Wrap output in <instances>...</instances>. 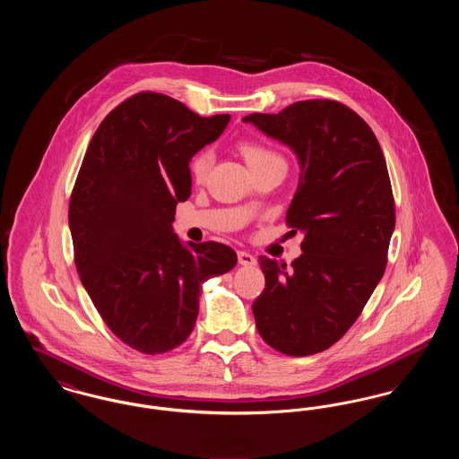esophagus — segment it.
<instances>
[{
  "mask_svg": "<svg viewBox=\"0 0 459 459\" xmlns=\"http://www.w3.org/2000/svg\"><path fill=\"white\" fill-rule=\"evenodd\" d=\"M238 260H239V264H242V266L256 264V258L251 253H246V251H239L238 253Z\"/></svg>",
  "mask_w": 459,
  "mask_h": 459,
  "instance_id": "esophagus-1",
  "label": "esophagus"
}]
</instances>
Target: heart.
I'll return each instance as SVG.
<instances>
[{"mask_svg": "<svg viewBox=\"0 0 459 459\" xmlns=\"http://www.w3.org/2000/svg\"><path fill=\"white\" fill-rule=\"evenodd\" d=\"M239 150L251 170H255L262 165H266V163H272V161H282V158L275 153L273 150L263 146L260 143H255V141H242L239 144ZM212 160H213V156L208 150L199 152L193 158L191 172L195 175V178H203L206 175V172L210 170Z\"/></svg>", "mask_w": 459, "mask_h": 459, "instance_id": "1", "label": "heart"}]
</instances>
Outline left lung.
Masks as SVG:
<instances>
[{"label":"left lung","mask_w":459,"mask_h":459,"mask_svg":"<svg viewBox=\"0 0 459 459\" xmlns=\"http://www.w3.org/2000/svg\"><path fill=\"white\" fill-rule=\"evenodd\" d=\"M242 122L296 154L285 220L305 236L290 268L258 258L266 287L253 303L256 328L289 356L325 351L356 322L387 264L395 213L385 158L368 124L337 101H298Z\"/></svg>","instance_id":"obj_1"}]
</instances>
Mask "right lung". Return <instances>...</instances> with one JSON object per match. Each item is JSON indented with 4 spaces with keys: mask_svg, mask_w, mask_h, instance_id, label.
I'll return each mask as SVG.
<instances>
[{
    "mask_svg": "<svg viewBox=\"0 0 459 459\" xmlns=\"http://www.w3.org/2000/svg\"><path fill=\"white\" fill-rule=\"evenodd\" d=\"M229 120L139 92L89 143L68 206L75 266L105 324L134 350L180 346L196 324L201 284L238 263L232 247L184 244L172 227L175 206L191 196L193 156Z\"/></svg>",
    "mask_w": 459,
    "mask_h": 459,
    "instance_id": "obj_1",
    "label": "right lung"
}]
</instances>
